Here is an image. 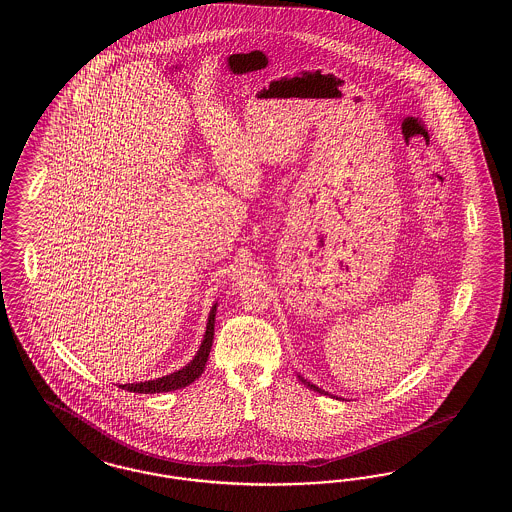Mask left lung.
<instances>
[{
	"instance_id": "1",
	"label": "left lung",
	"mask_w": 512,
	"mask_h": 512,
	"mask_svg": "<svg viewBox=\"0 0 512 512\" xmlns=\"http://www.w3.org/2000/svg\"><path fill=\"white\" fill-rule=\"evenodd\" d=\"M301 382H305V384H307V388H311V390H315L318 391V393H322V390H320V388H317L315 384H311V382H307V380H301Z\"/></svg>"
}]
</instances>
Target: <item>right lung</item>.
<instances>
[{"mask_svg":"<svg viewBox=\"0 0 512 512\" xmlns=\"http://www.w3.org/2000/svg\"><path fill=\"white\" fill-rule=\"evenodd\" d=\"M215 313H217V305L211 309L205 338L201 341V347H199V351H197V355H195L194 361L190 365L180 368L178 372H172L169 376L157 378V380L140 382V384H124V386H121L122 390L134 391V393H161V391L180 390V388L190 386L195 378L201 376L203 368L207 365L211 345H213V336H215Z\"/></svg>","mask_w":512,"mask_h":512,"instance_id":"add662e5","label":"right lung"}]
</instances>
